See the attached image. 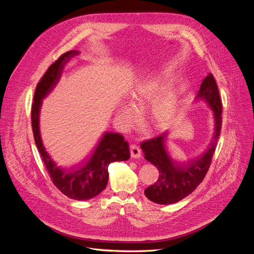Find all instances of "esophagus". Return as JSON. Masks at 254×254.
<instances>
[{"instance_id":"34e87169","label":"esophagus","mask_w":254,"mask_h":254,"mask_svg":"<svg viewBox=\"0 0 254 254\" xmlns=\"http://www.w3.org/2000/svg\"><path fill=\"white\" fill-rule=\"evenodd\" d=\"M129 150H130V156L131 158L133 159H137L141 156V153H140V150L137 146H135V144H130L129 147Z\"/></svg>"}]
</instances>
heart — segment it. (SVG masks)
<instances>
[{
  "label": "heart",
  "mask_w": 254,
  "mask_h": 254,
  "mask_svg": "<svg viewBox=\"0 0 254 254\" xmlns=\"http://www.w3.org/2000/svg\"><path fill=\"white\" fill-rule=\"evenodd\" d=\"M166 85L164 80L156 78L137 87L131 94V104L137 111L142 110L148 104L154 102L164 91ZM176 96L173 92H169L163 98L158 100L152 107L151 119L155 125L162 127L166 125L175 111ZM120 117L124 124L129 125L133 122L134 114L128 106H123L120 111Z\"/></svg>",
  "instance_id": "b5f03b06"
}]
</instances>
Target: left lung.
<instances>
[{"label":"left lung","instance_id":"1","mask_svg":"<svg viewBox=\"0 0 254 254\" xmlns=\"http://www.w3.org/2000/svg\"><path fill=\"white\" fill-rule=\"evenodd\" d=\"M197 99H203L211 106L215 121L212 139L208 150L202 156L186 164L177 163L171 158L165 146L167 132L140 143L144 159L159 170L157 182L144 190L147 198L157 204H173L190 195L200 185L211 165L222 126V103L212 73L202 81Z\"/></svg>","mask_w":254,"mask_h":254}]
</instances>
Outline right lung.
I'll use <instances>...</instances> for the list:
<instances>
[{
    "label": "right lung",
    "mask_w": 254,
    "mask_h": 254,
    "mask_svg": "<svg viewBox=\"0 0 254 254\" xmlns=\"http://www.w3.org/2000/svg\"><path fill=\"white\" fill-rule=\"evenodd\" d=\"M78 54L72 50L62 54L49 66L36 87L32 104L31 120L36 146L42 157L47 172L56 188L73 200H89L101 193L108 181V166L113 162L129 159L128 142L118 132H105L89 159L77 168L58 167L46 152L39 129V114L42 99L53 89L61 75L64 64Z\"/></svg>",
    "instance_id": "1"
}]
</instances>
